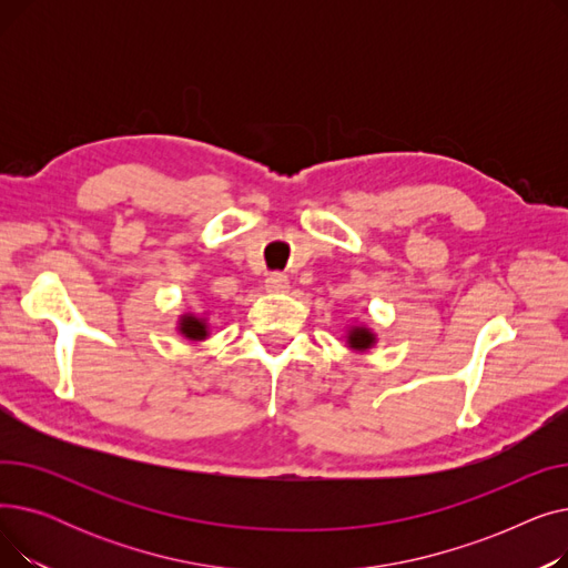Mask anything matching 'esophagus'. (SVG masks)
<instances>
[{
	"mask_svg": "<svg viewBox=\"0 0 568 568\" xmlns=\"http://www.w3.org/2000/svg\"><path fill=\"white\" fill-rule=\"evenodd\" d=\"M287 285H290V281H287V276L281 274V272L268 274L266 281H264V287H266L268 292H283V290H287Z\"/></svg>",
	"mask_w": 568,
	"mask_h": 568,
	"instance_id": "34e87169",
	"label": "esophagus"
}]
</instances>
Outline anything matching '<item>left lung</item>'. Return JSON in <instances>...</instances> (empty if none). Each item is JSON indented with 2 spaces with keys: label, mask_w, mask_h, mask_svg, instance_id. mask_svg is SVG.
<instances>
[{
  "label": "left lung",
  "mask_w": 568,
  "mask_h": 568,
  "mask_svg": "<svg viewBox=\"0 0 568 568\" xmlns=\"http://www.w3.org/2000/svg\"><path fill=\"white\" fill-rule=\"evenodd\" d=\"M371 343H373V334L368 329H364V326H356V329L349 332V345L354 349H366V347H371Z\"/></svg>",
  "instance_id": "1"
}]
</instances>
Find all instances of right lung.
I'll return each instance as SVG.
<instances>
[{"instance_id": "add662e5", "label": "right lung", "mask_w": 568, "mask_h": 568, "mask_svg": "<svg viewBox=\"0 0 568 568\" xmlns=\"http://www.w3.org/2000/svg\"><path fill=\"white\" fill-rule=\"evenodd\" d=\"M182 334H186V336L193 338V341H200V338L206 336L204 324H202L200 320H195V317H184V322H182Z\"/></svg>"}]
</instances>
